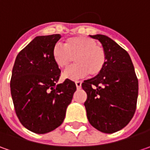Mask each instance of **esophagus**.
Wrapping results in <instances>:
<instances>
[{"instance_id":"obj_1","label":"esophagus","mask_w":150,"mask_h":150,"mask_svg":"<svg viewBox=\"0 0 150 150\" xmlns=\"http://www.w3.org/2000/svg\"><path fill=\"white\" fill-rule=\"evenodd\" d=\"M75 86L77 89H81V81H75Z\"/></svg>"}]
</instances>
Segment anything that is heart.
<instances>
[{"instance_id":"obj_1","label":"heart","mask_w":150,"mask_h":150,"mask_svg":"<svg viewBox=\"0 0 150 150\" xmlns=\"http://www.w3.org/2000/svg\"><path fill=\"white\" fill-rule=\"evenodd\" d=\"M52 56L56 65L61 69H67L74 61L76 64L64 74L65 79L76 81L91 75L100 74L107 62L105 49L97 42L86 36L67 38L62 45H55Z\"/></svg>"}]
</instances>
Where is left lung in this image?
<instances>
[{
    "label": "left lung",
    "mask_w": 150,
    "mask_h": 150,
    "mask_svg": "<svg viewBox=\"0 0 150 150\" xmlns=\"http://www.w3.org/2000/svg\"><path fill=\"white\" fill-rule=\"evenodd\" d=\"M101 42L107 62L100 74L84 81V105L89 122L97 130L112 134L127 126L136 111L139 81L127 52L110 38L90 35Z\"/></svg>",
    "instance_id": "8db88e82"
}]
</instances>
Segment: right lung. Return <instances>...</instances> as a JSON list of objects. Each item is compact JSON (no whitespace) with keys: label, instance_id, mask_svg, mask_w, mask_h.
I'll return each mask as SVG.
<instances>
[{"label":"right lung","instance_id":"1","mask_svg":"<svg viewBox=\"0 0 150 150\" xmlns=\"http://www.w3.org/2000/svg\"><path fill=\"white\" fill-rule=\"evenodd\" d=\"M60 38L36 37L19 52L12 69L10 86L15 112L23 126L35 134H47L62 124L76 91L69 79L58 84L61 70L52 51Z\"/></svg>","mask_w":150,"mask_h":150}]
</instances>
